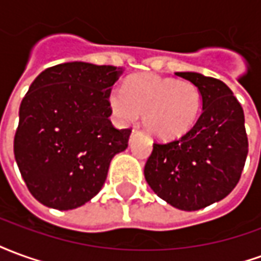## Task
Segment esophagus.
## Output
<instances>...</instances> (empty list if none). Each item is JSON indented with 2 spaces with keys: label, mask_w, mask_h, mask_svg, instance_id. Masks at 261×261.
<instances>
[{
  "label": "esophagus",
  "mask_w": 261,
  "mask_h": 261,
  "mask_svg": "<svg viewBox=\"0 0 261 261\" xmlns=\"http://www.w3.org/2000/svg\"><path fill=\"white\" fill-rule=\"evenodd\" d=\"M138 134H141V131L138 130V128H133V131H131V136H130V140H133L134 137L138 136Z\"/></svg>",
  "instance_id": "34e87169"
}]
</instances>
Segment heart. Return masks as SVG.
<instances>
[{"instance_id":"obj_1","label":"heart","mask_w":261,"mask_h":261,"mask_svg":"<svg viewBox=\"0 0 261 261\" xmlns=\"http://www.w3.org/2000/svg\"><path fill=\"white\" fill-rule=\"evenodd\" d=\"M109 103L121 123H133L144 113V125L164 140L186 134L196 123L201 93L193 82L141 74L130 76L123 91L113 89Z\"/></svg>"}]
</instances>
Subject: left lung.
<instances>
[{"mask_svg":"<svg viewBox=\"0 0 261 261\" xmlns=\"http://www.w3.org/2000/svg\"><path fill=\"white\" fill-rule=\"evenodd\" d=\"M198 88L202 112L186 134L155 142L144 175L170 205L196 211L229 194L241 179L249 142L241 103L222 81L176 72Z\"/></svg>","mask_w":261,"mask_h":261,"instance_id":"left-lung-1","label":"left lung"}]
</instances>
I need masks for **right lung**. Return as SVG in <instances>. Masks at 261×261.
<instances>
[{
	"label": "right lung",
	"instance_id": "obj_1",
	"mask_svg": "<svg viewBox=\"0 0 261 261\" xmlns=\"http://www.w3.org/2000/svg\"><path fill=\"white\" fill-rule=\"evenodd\" d=\"M123 67L64 63L32 82L19 108L14 153L29 192L56 210L81 207L100 192L109 165L128 147L109 95Z\"/></svg>",
	"mask_w": 261,
	"mask_h": 261
}]
</instances>
